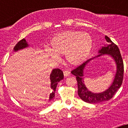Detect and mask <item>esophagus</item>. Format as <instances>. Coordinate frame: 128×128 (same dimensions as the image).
<instances>
[{
    "mask_svg": "<svg viewBox=\"0 0 128 128\" xmlns=\"http://www.w3.org/2000/svg\"><path fill=\"white\" fill-rule=\"evenodd\" d=\"M63 74H64L65 77H67L70 75V72L68 70H64L63 71Z\"/></svg>",
    "mask_w": 128,
    "mask_h": 128,
    "instance_id": "obj_1",
    "label": "esophagus"
}]
</instances>
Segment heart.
<instances>
[{
  "instance_id": "b5f03b06",
  "label": "heart",
  "mask_w": 128,
  "mask_h": 128,
  "mask_svg": "<svg viewBox=\"0 0 128 128\" xmlns=\"http://www.w3.org/2000/svg\"><path fill=\"white\" fill-rule=\"evenodd\" d=\"M50 49H47L48 56L56 61L59 54H65L66 62L72 66L84 63L93 48V39L88 32L68 30L55 36L50 42Z\"/></svg>"
}]
</instances>
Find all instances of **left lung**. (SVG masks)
<instances>
[{"label":"left lung","instance_id":"8db88e82","mask_svg":"<svg viewBox=\"0 0 128 128\" xmlns=\"http://www.w3.org/2000/svg\"><path fill=\"white\" fill-rule=\"evenodd\" d=\"M105 39L108 42V44L102 46L101 48L99 49V54L98 56L88 60L71 72L73 75L76 77L78 86V96L83 101L88 103L96 104L110 100L113 98V96L115 94L122 83L124 64L121 54L118 47L111 40L110 38H108L107 36H105ZM104 55H108L114 60L116 65V72L114 81L108 89L100 93H94L87 89L84 84L83 78L84 68L92 60Z\"/></svg>","mask_w":128,"mask_h":128}]
</instances>
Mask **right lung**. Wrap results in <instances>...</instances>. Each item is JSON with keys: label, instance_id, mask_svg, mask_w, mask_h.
I'll return each instance as SVG.
<instances>
[{"label": "right lung", "instance_id": "right-lung-1", "mask_svg": "<svg viewBox=\"0 0 128 128\" xmlns=\"http://www.w3.org/2000/svg\"><path fill=\"white\" fill-rule=\"evenodd\" d=\"M29 47V44L26 42V39L21 40L20 42L17 43V44L14 46L13 50L14 52H16L18 50H22L25 48ZM64 78L63 76V73L61 70L59 68H55L52 70L51 73L50 74V88H51L52 93L50 94V96H49V99L48 100H53L55 97V91H56V86L57 84L61 80H62Z\"/></svg>", "mask_w": 128, "mask_h": 128}]
</instances>
